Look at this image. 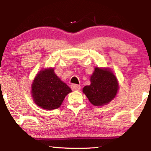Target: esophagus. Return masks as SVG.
Segmentation results:
<instances>
[{"mask_svg": "<svg viewBox=\"0 0 151 151\" xmlns=\"http://www.w3.org/2000/svg\"><path fill=\"white\" fill-rule=\"evenodd\" d=\"M81 86L79 85H78V84H73L71 85V89H72L73 91H79V89H80Z\"/></svg>", "mask_w": 151, "mask_h": 151, "instance_id": "esophagus-1", "label": "esophagus"}]
</instances>
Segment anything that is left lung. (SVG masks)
Returning <instances> with one entry per match:
<instances>
[{"label":"left lung","instance_id":"obj_1","mask_svg":"<svg viewBox=\"0 0 151 151\" xmlns=\"http://www.w3.org/2000/svg\"><path fill=\"white\" fill-rule=\"evenodd\" d=\"M90 81L91 84L84 86L83 92L93 105L106 104L116 96L119 84L116 77L109 70L96 67Z\"/></svg>","mask_w":151,"mask_h":151}]
</instances>
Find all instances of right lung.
Listing matches in <instances>:
<instances>
[{
  "mask_svg": "<svg viewBox=\"0 0 151 151\" xmlns=\"http://www.w3.org/2000/svg\"><path fill=\"white\" fill-rule=\"evenodd\" d=\"M72 90L55 74L53 69L41 70L32 85V96L41 108L52 110L59 108Z\"/></svg>",
  "mask_w": 151,
  "mask_h": 151,
  "instance_id": "add662e5",
  "label": "right lung"
}]
</instances>
